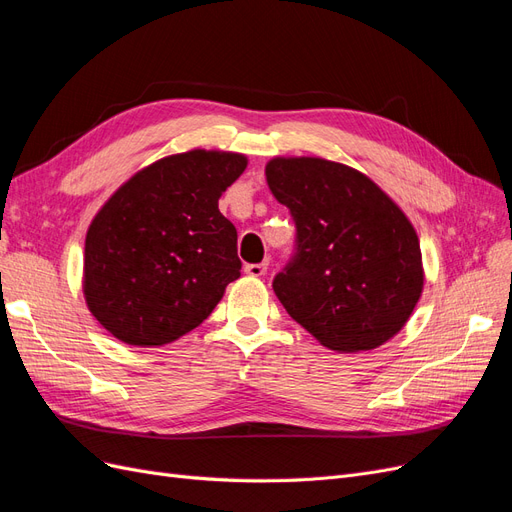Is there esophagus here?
Returning a JSON list of instances; mask_svg holds the SVG:
<instances>
[{
	"label": "esophagus",
	"mask_w": 512,
	"mask_h": 512,
	"mask_svg": "<svg viewBox=\"0 0 512 512\" xmlns=\"http://www.w3.org/2000/svg\"><path fill=\"white\" fill-rule=\"evenodd\" d=\"M244 272L249 276H263L268 272V263L266 261H263V263H246Z\"/></svg>",
	"instance_id": "esophagus-1"
}]
</instances>
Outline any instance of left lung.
I'll use <instances>...</instances> for the list:
<instances>
[{"mask_svg": "<svg viewBox=\"0 0 512 512\" xmlns=\"http://www.w3.org/2000/svg\"><path fill=\"white\" fill-rule=\"evenodd\" d=\"M266 178L295 223V253L272 283L289 317L338 353L398 334L423 291L419 238L400 206L321 157H274Z\"/></svg>", "mask_w": 512, "mask_h": 512, "instance_id": "left-lung-1", "label": "left lung"}]
</instances>
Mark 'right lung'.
I'll use <instances>...</instances> for the list:
<instances>
[{"mask_svg": "<svg viewBox=\"0 0 512 512\" xmlns=\"http://www.w3.org/2000/svg\"><path fill=\"white\" fill-rule=\"evenodd\" d=\"M240 153L163 157L95 214L82 291L91 315L131 346H161L208 319L240 276L238 232L219 197L244 172Z\"/></svg>", "mask_w": 512, "mask_h": 512, "instance_id": "obj_1", "label": "right lung"}]
</instances>
